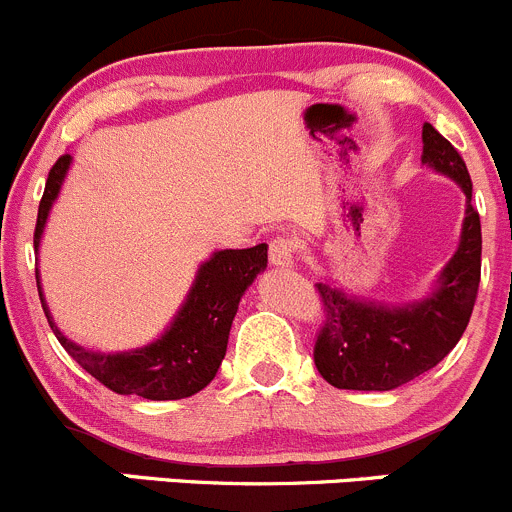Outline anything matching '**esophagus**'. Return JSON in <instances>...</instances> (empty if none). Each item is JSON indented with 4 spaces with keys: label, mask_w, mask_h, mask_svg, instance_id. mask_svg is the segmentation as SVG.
Here are the masks:
<instances>
[{
    "label": "esophagus",
    "mask_w": 512,
    "mask_h": 512,
    "mask_svg": "<svg viewBox=\"0 0 512 512\" xmlns=\"http://www.w3.org/2000/svg\"><path fill=\"white\" fill-rule=\"evenodd\" d=\"M294 257H297V245L289 237H275L270 242V262L275 267H294Z\"/></svg>",
    "instance_id": "1"
}]
</instances>
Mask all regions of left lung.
Segmentation results:
<instances>
[{"label": "left lung", "instance_id": "1", "mask_svg": "<svg viewBox=\"0 0 512 512\" xmlns=\"http://www.w3.org/2000/svg\"><path fill=\"white\" fill-rule=\"evenodd\" d=\"M423 156L436 173L448 175L466 193V218L456 255L421 302L386 307L364 302L344 289L319 282L324 327L314 344V364L337 389L391 391L443 359L471 322L480 285V218L471 205L473 183L461 153L423 123Z\"/></svg>", "mask_w": 512, "mask_h": 512}]
</instances>
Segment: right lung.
Wrapping results in <instances>:
<instances>
[{
    "label": "right lung",
    "instance_id": "obj_1",
    "mask_svg": "<svg viewBox=\"0 0 512 512\" xmlns=\"http://www.w3.org/2000/svg\"><path fill=\"white\" fill-rule=\"evenodd\" d=\"M71 168V156L64 153L54 163L46 178L44 195L39 203L34 230V252L39 255V242L44 235L46 218L59 198L61 183ZM267 267V245L247 247V250H218L210 260L200 265L193 287L185 297L183 307L173 317L170 327L146 347L131 352H91L66 339L51 319L44 302L36 270L41 307L49 319L51 332L79 366H84L106 389L123 396H143L151 401H175L198 394L218 374L227 352L232 319L237 314L245 289L255 282Z\"/></svg>",
    "mask_w": 512,
    "mask_h": 512
}]
</instances>
